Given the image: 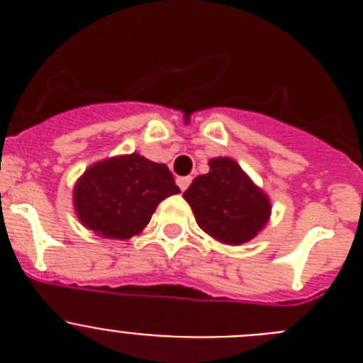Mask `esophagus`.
<instances>
[{"instance_id": "esophagus-1", "label": "esophagus", "mask_w": 363, "mask_h": 363, "mask_svg": "<svg viewBox=\"0 0 363 363\" xmlns=\"http://www.w3.org/2000/svg\"><path fill=\"white\" fill-rule=\"evenodd\" d=\"M191 182H192L191 176H179V178H176V184H178V187L182 189V191H185V189L191 185Z\"/></svg>"}]
</instances>
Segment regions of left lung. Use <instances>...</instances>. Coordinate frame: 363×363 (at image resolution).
<instances>
[{
	"mask_svg": "<svg viewBox=\"0 0 363 363\" xmlns=\"http://www.w3.org/2000/svg\"><path fill=\"white\" fill-rule=\"evenodd\" d=\"M209 167L211 171L198 176L184 192L196 223L223 243L249 242L267 223L269 198L234 160L214 158Z\"/></svg>",
	"mask_w": 363,
	"mask_h": 363,
	"instance_id": "left-lung-1",
	"label": "left lung"
}]
</instances>
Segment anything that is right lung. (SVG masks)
Returning <instances> with one entry per match:
<instances>
[{
	"label": "right lung",
	"mask_w": 363,
	"mask_h": 363,
	"mask_svg": "<svg viewBox=\"0 0 363 363\" xmlns=\"http://www.w3.org/2000/svg\"><path fill=\"white\" fill-rule=\"evenodd\" d=\"M178 192L167 165L134 152L89 167L74 187V207L98 236L127 240L142 233L160 201Z\"/></svg>",
	"instance_id": "right-lung-1"
}]
</instances>
